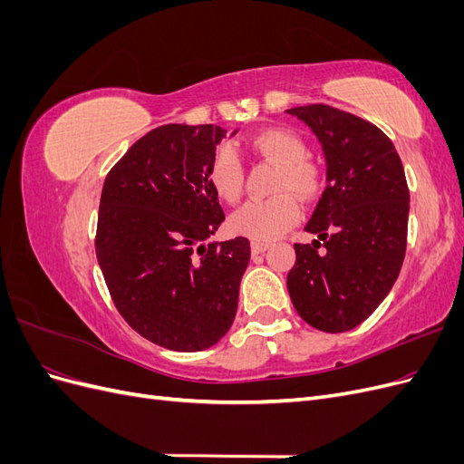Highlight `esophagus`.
I'll use <instances>...</instances> for the list:
<instances>
[{"mask_svg": "<svg viewBox=\"0 0 464 464\" xmlns=\"http://www.w3.org/2000/svg\"><path fill=\"white\" fill-rule=\"evenodd\" d=\"M269 249V244H263V242H251V254L254 256H259L263 254V251Z\"/></svg>", "mask_w": 464, "mask_h": 464, "instance_id": "esophagus-1", "label": "esophagus"}]
</instances>
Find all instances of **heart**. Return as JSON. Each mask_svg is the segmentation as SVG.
<instances>
[{"instance_id":"b5f03b06","label":"heart","mask_w":464,"mask_h":464,"mask_svg":"<svg viewBox=\"0 0 464 464\" xmlns=\"http://www.w3.org/2000/svg\"><path fill=\"white\" fill-rule=\"evenodd\" d=\"M259 157L276 164L271 199H254L232 213L228 227L234 234L256 242H271L290 230L300 218L298 201L286 194L310 201L323 188L321 168L307 159L304 139L286 128H269L249 139ZM207 181L224 203H236L244 189V168L230 145H220L207 166Z\"/></svg>"}]
</instances>
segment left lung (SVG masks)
Here are the masks:
<instances>
[{
    "instance_id": "left-lung-1",
    "label": "left lung",
    "mask_w": 464,
    "mask_h": 464,
    "mask_svg": "<svg viewBox=\"0 0 464 464\" xmlns=\"http://www.w3.org/2000/svg\"><path fill=\"white\" fill-rule=\"evenodd\" d=\"M286 111L315 133L327 160V188L305 227L319 240L294 244L288 294L312 327L344 333L375 312L401 273L411 199L404 168L366 120L327 104Z\"/></svg>"
}]
</instances>
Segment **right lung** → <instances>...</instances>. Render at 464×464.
I'll return each mask as SVG.
<instances>
[{
    "label": "right lung",
    "mask_w": 464,
    "mask_h": 464,
    "mask_svg": "<svg viewBox=\"0 0 464 464\" xmlns=\"http://www.w3.org/2000/svg\"><path fill=\"white\" fill-rule=\"evenodd\" d=\"M227 135L218 125L168 123L111 166L98 207L94 249L110 296L128 325L176 353H199L228 333L247 237L210 242L224 220L207 181Z\"/></svg>",
    "instance_id": "add662e5"
}]
</instances>
